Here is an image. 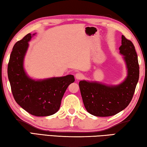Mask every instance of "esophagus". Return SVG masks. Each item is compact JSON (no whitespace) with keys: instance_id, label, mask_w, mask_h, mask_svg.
<instances>
[{"instance_id":"esophagus-1","label":"esophagus","mask_w":147,"mask_h":147,"mask_svg":"<svg viewBox=\"0 0 147 147\" xmlns=\"http://www.w3.org/2000/svg\"><path fill=\"white\" fill-rule=\"evenodd\" d=\"M75 76H76V78L78 79V80H80V79H82L84 78L83 74H82L81 73H77Z\"/></svg>"}]
</instances>
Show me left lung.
Wrapping results in <instances>:
<instances>
[{
  "mask_svg": "<svg viewBox=\"0 0 147 147\" xmlns=\"http://www.w3.org/2000/svg\"><path fill=\"white\" fill-rule=\"evenodd\" d=\"M119 53L123 55L127 76L117 85H106L96 81H81L79 85L87 112L98 117H108L124 110L132 100L140 76L137 53L133 43L121 37Z\"/></svg>",
  "mask_w": 147,
  "mask_h": 147,
  "instance_id": "obj_1",
  "label": "left lung"
}]
</instances>
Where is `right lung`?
Listing matches in <instances>:
<instances>
[{
    "instance_id": "obj_1",
    "label": "right lung",
    "mask_w": 147,
    "mask_h": 147,
    "mask_svg": "<svg viewBox=\"0 0 147 147\" xmlns=\"http://www.w3.org/2000/svg\"><path fill=\"white\" fill-rule=\"evenodd\" d=\"M35 33H28L15 44L7 66V76L17 103L30 114L48 116L58 111L64 92L75 81L68 75L35 80L28 76L24 68V59L31 38Z\"/></svg>"
}]
</instances>
